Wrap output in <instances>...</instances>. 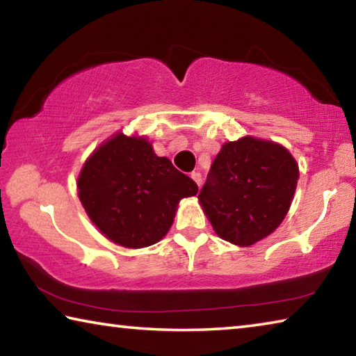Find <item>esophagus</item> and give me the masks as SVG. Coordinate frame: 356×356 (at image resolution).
Wrapping results in <instances>:
<instances>
[{"mask_svg": "<svg viewBox=\"0 0 356 356\" xmlns=\"http://www.w3.org/2000/svg\"><path fill=\"white\" fill-rule=\"evenodd\" d=\"M193 180H195V182L197 184V186L201 185V182H202V177H201V172H196V171H193L191 172V176H190Z\"/></svg>", "mask_w": 356, "mask_h": 356, "instance_id": "1", "label": "esophagus"}]
</instances>
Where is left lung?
<instances>
[{"label":"left lung","instance_id":"1","mask_svg":"<svg viewBox=\"0 0 356 356\" xmlns=\"http://www.w3.org/2000/svg\"><path fill=\"white\" fill-rule=\"evenodd\" d=\"M298 176L284 146L248 135L222 144L197 200L216 236L251 246L286 218Z\"/></svg>","mask_w":356,"mask_h":356}]
</instances>
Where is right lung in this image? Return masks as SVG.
I'll return each mask as SVG.
<instances>
[{
	"label": "right lung",
	"instance_id": "obj_1",
	"mask_svg": "<svg viewBox=\"0 0 356 356\" xmlns=\"http://www.w3.org/2000/svg\"><path fill=\"white\" fill-rule=\"evenodd\" d=\"M78 197L99 231L124 248H146L172 226L179 202L197 185L154 152L146 136L118 131L88 156L76 179Z\"/></svg>",
	"mask_w": 356,
	"mask_h": 356
}]
</instances>
